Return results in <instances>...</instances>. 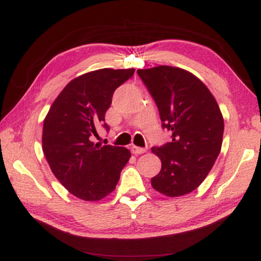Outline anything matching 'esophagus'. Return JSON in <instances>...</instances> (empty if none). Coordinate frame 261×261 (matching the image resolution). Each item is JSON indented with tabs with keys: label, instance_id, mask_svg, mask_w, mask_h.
Masks as SVG:
<instances>
[{
	"label": "esophagus",
	"instance_id": "esophagus-1",
	"mask_svg": "<svg viewBox=\"0 0 261 261\" xmlns=\"http://www.w3.org/2000/svg\"><path fill=\"white\" fill-rule=\"evenodd\" d=\"M130 151L133 152V154H142V153H145L147 149L142 148V147H138V146H132Z\"/></svg>",
	"mask_w": 261,
	"mask_h": 261
}]
</instances>
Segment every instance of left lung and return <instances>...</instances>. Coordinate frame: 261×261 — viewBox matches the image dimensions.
Instances as JSON below:
<instances>
[{
    "label": "left lung",
    "instance_id": "8db88e82",
    "mask_svg": "<svg viewBox=\"0 0 261 261\" xmlns=\"http://www.w3.org/2000/svg\"><path fill=\"white\" fill-rule=\"evenodd\" d=\"M138 74L156 103L163 128L172 133V141L151 148L162 160L152 187L167 197L190 194L220 154L224 129L220 107L205 84L180 67L160 65Z\"/></svg>",
    "mask_w": 261,
    "mask_h": 261
}]
</instances>
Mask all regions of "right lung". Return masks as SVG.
Returning a JSON list of instances; mask_svg holds the SVG:
<instances>
[{"label": "right lung", "mask_w": 261, "mask_h": 261, "mask_svg": "<svg viewBox=\"0 0 261 261\" xmlns=\"http://www.w3.org/2000/svg\"><path fill=\"white\" fill-rule=\"evenodd\" d=\"M134 69H99L69 82L52 103L42 127V151L52 172L70 194L101 201L115 190L130 152L119 146L94 144L96 126L105 122L116 88ZM108 129V126L105 123Z\"/></svg>", "instance_id": "right-lung-1"}]
</instances>
